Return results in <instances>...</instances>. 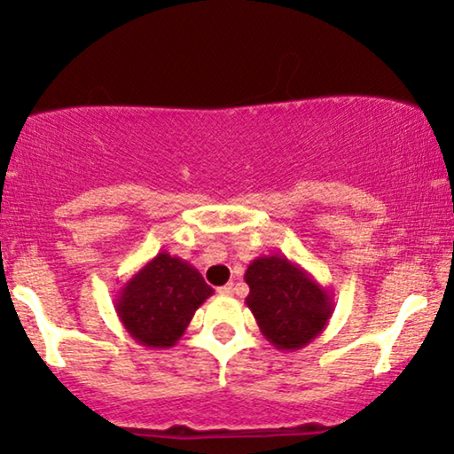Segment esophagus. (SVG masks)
Segmentation results:
<instances>
[{
  "label": "esophagus",
  "instance_id": "esophagus-1",
  "mask_svg": "<svg viewBox=\"0 0 454 454\" xmlns=\"http://www.w3.org/2000/svg\"><path fill=\"white\" fill-rule=\"evenodd\" d=\"M216 291H219V295H233V285L231 283L223 285V287H219Z\"/></svg>",
  "mask_w": 454,
  "mask_h": 454
}]
</instances>
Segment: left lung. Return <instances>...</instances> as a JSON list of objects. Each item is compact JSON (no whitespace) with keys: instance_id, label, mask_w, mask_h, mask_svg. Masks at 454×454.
Masks as SVG:
<instances>
[{"instance_id":"8db88e82","label":"left lung","mask_w":454,"mask_h":454,"mask_svg":"<svg viewBox=\"0 0 454 454\" xmlns=\"http://www.w3.org/2000/svg\"><path fill=\"white\" fill-rule=\"evenodd\" d=\"M244 278L250 285L246 306L252 309L260 333L277 349H301L331 320V291L285 256L272 254L252 260Z\"/></svg>"}]
</instances>
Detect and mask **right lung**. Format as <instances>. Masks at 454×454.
<instances>
[{
	"instance_id": "1",
	"label": "right lung",
	"mask_w": 454,
	"mask_h": 454,
	"mask_svg": "<svg viewBox=\"0 0 454 454\" xmlns=\"http://www.w3.org/2000/svg\"><path fill=\"white\" fill-rule=\"evenodd\" d=\"M213 289L185 260L160 252L123 283L115 312L136 343L169 349Z\"/></svg>"
}]
</instances>
